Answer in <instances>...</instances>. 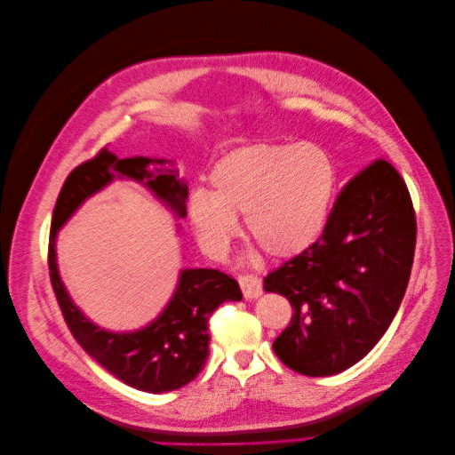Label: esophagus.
<instances>
[{
  "instance_id": "esophagus-1",
  "label": "esophagus",
  "mask_w": 455,
  "mask_h": 455,
  "mask_svg": "<svg viewBox=\"0 0 455 455\" xmlns=\"http://www.w3.org/2000/svg\"><path fill=\"white\" fill-rule=\"evenodd\" d=\"M239 285L243 289V294L246 298H257L259 294L263 292V283L261 279L253 274H241L239 275Z\"/></svg>"
}]
</instances>
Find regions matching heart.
<instances>
[{"label": "heart", "mask_w": 455, "mask_h": 455, "mask_svg": "<svg viewBox=\"0 0 455 455\" xmlns=\"http://www.w3.org/2000/svg\"><path fill=\"white\" fill-rule=\"evenodd\" d=\"M339 168L313 142H259L231 151L209 174L211 194L192 192L188 219L209 253L228 250L244 214L255 244L272 257L307 250L328 224Z\"/></svg>", "instance_id": "obj_1"}]
</instances>
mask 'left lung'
<instances>
[{
	"label": "left lung",
	"instance_id": "8db88e82",
	"mask_svg": "<svg viewBox=\"0 0 455 455\" xmlns=\"http://www.w3.org/2000/svg\"><path fill=\"white\" fill-rule=\"evenodd\" d=\"M415 244L407 185L376 159L342 187L318 241L265 277L294 311L272 344L281 363L318 378L361 361L398 313Z\"/></svg>",
	"mask_w": 455,
	"mask_h": 455
}]
</instances>
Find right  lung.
<instances>
[{
	"instance_id": "right-lung-1",
	"label": "right lung",
	"mask_w": 455,
	"mask_h": 455,
	"mask_svg": "<svg viewBox=\"0 0 455 455\" xmlns=\"http://www.w3.org/2000/svg\"><path fill=\"white\" fill-rule=\"evenodd\" d=\"M127 176L144 183L178 216L187 214V185L170 159H118L107 148L76 166L64 181L53 209L48 267L52 287L64 322L81 348L120 381L146 393H168L190 383L209 357V318L224 301H239L236 281L212 268L183 270L180 285L163 315L148 328L133 333L100 330L72 304L59 277L55 236L59 228L94 192L115 178Z\"/></svg>"
}]
</instances>
